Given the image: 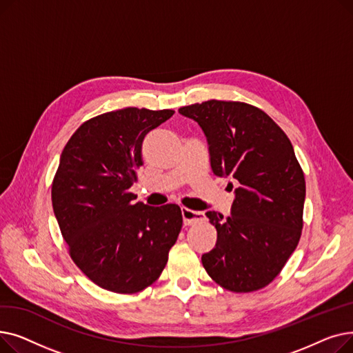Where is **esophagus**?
Listing matches in <instances>:
<instances>
[{"mask_svg":"<svg viewBox=\"0 0 353 353\" xmlns=\"http://www.w3.org/2000/svg\"><path fill=\"white\" fill-rule=\"evenodd\" d=\"M181 216H183V223L186 226L200 223V221L205 220V214L201 212H196L188 208H181Z\"/></svg>","mask_w":353,"mask_h":353,"instance_id":"1","label":"esophagus"}]
</instances>
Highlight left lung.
<instances>
[{"mask_svg": "<svg viewBox=\"0 0 353 353\" xmlns=\"http://www.w3.org/2000/svg\"><path fill=\"white\" fill-rule=\"evenodd\" d=\"M179 113L205 133L213 173L237 186L228 219L206 213L217 240L201 256L203 268L228 290L262 289L281 273L302 234L306 186L293 145L265 111L246 103L209 100Z\"/></svg>", "mask_w": 353, "mask_h": 353, "instance_id": "left-lung-1", "label": "left lung"}]
</instances>
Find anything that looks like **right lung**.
<instances>
[{
    "instance_id": "right-lung-1",
    "label": "right lung",
    "mask_w": 353,
    "mask_h": 353,
    "mask_svg": "<svg viewBox=\"0 0 353 353\" xmlns=\"http://www.w3.org/2000/svg\"><path fill=\"white\" fill-rule=\"evenodd\" d=\"M173 110L127 107L83 123L60 157L51 200L70 256L97 286L136 293L161 274L183 217L177 205L136 201L130 192L145 136Z\"/></svg>"
}]
</instances>
